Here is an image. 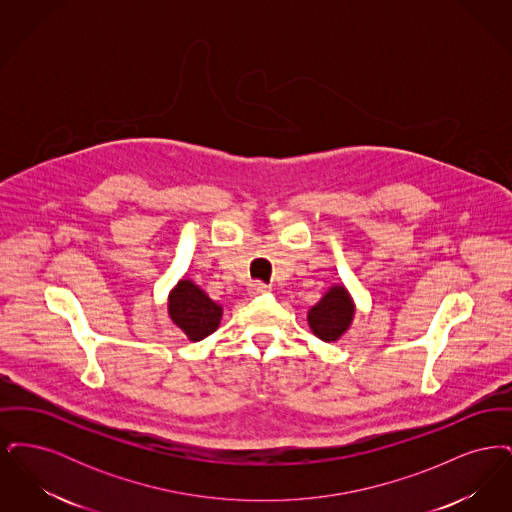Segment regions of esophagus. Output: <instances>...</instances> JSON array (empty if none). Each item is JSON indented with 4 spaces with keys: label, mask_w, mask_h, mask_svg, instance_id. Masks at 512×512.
<instances>
[{
    "label": "esophagus",
    "mask_w": 512,
    "mask_h": 512,
    "mask_svg": "<svg viewBox=\"0 0 512 512\" xmlns=\"http://www.w3.org/2000/svg\"><path fill=\"white\" fill-rule=\"evenodd\" d=\"M268 286L267 284H263V282H253V284H249V293L251 295H261V293H267Z\"/></svg>",
    "instance_id": "1"
}]
</instances>
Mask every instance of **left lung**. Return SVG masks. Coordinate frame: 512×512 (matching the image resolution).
<instances>
[{"mask_svg":"<svg viewBox=\"0 0 512 512\" xmlns=\"http://www.w3.org/2000/svg\"><path fill=\"white\" fill-rule=\"evenodd\" d=\"M355 315L353 301L343 286H334L309 311V326L322 341L340 340Z\"/></svg>","mask_w":512,"mask_h":512,"instance_id":"obj_1","label":"left lung"}]
</instances>
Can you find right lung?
<instances>
[{
  "instance_id": "1",
  "label": "right lung",
  "mask_w": 512,
  "mask_h": 512,
  "mask_svg": "<svg viewBox=\"0 0 512 512\" xmlns=\"http://www.w3.org/2000/svg\"><path fill=\"white\" fill-rule=\"evenodd\" d=\"M169 315L190 340L199 341L219 328L222 309L192 280H180L169 295Z\"/></svg>"
}]
</instances>
